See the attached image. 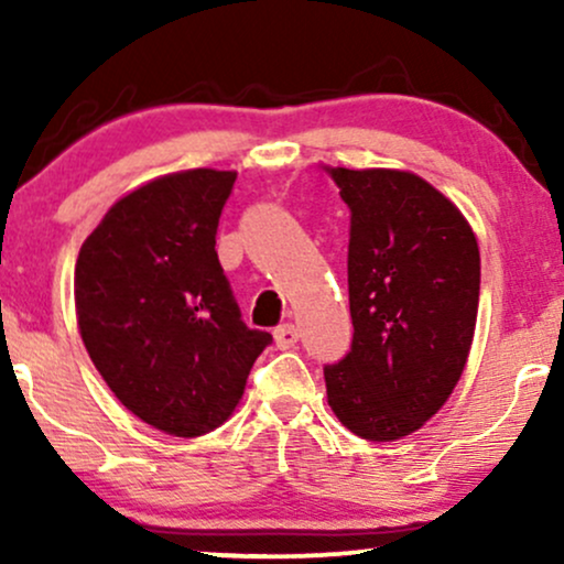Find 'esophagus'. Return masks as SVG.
I'll use <instances>...</instances> for the list:
<instances>
[{
    "mask_svg": "<svg viewBox=\"0 0 564 564\" xmlns=\"http://www.w3.org/2000/svg\"><path fill=\"white\" fill-rule=\"evenodd\" d=\"M273 339H275V347L278 349H289L296 345V339H300V332H296L291 323H286V326H278L273 332Z\"/></svg>",
    "mask_w": 564,
    "mask_h": 564,
    "instance_id": "esophagus-1",
    "label": "esophagus"
}]
</instances>
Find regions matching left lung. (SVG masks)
<instances>
[{"instance_id":"8db88e82","label":"left lung","mask_w":564,"mask_h":564,"mask_svg":"<svg viewBox=\"0 0 564 564\" xmlns=\"http://www.w3.org/2000/svg\"><path fill=\"white\" fill-rule=\"evenodd\" d=\"M349 206L352 349L323 368L352 435L392 443L422 430L467 366L480 246L451 198L405 170L323 166Z\"/></svg>"}]
</instances>
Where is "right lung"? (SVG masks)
I'll return each mask as SVG.
<instances>
[{"mask_svg":"<svg viewBox=\"0 0 564 564\" xmlns=\"http://www.w3.org/2000/svg\"><path fill=\"white\" fill-rule=\"evenodd\" d=\"M236 172L183 170L121 196L82 243L76 323L119 403L174 437L225 424L268 332L241 321L217 260Z\"/></svg>","mask_w":564,"mask_h":564,"instance_id":"1","label":"right lung"}]
</instances>
